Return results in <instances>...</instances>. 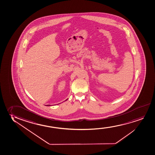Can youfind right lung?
I'll return each instance as SVG.
<instances>
[{"label":"right lung","mask_w":155,"mask_h":155,"mask_svg":"<svg viewBox=\"0 0 155 155\" xmlns=\"http://www.w3.org/2000/svg\"><path fill=\"white\" fill-rule=\"evenodd\" d=\"M67 100H66V101H67ZM47 106H50V105H47Z\"/></svg>","instance_id":"add662e5"}]
</instances>
